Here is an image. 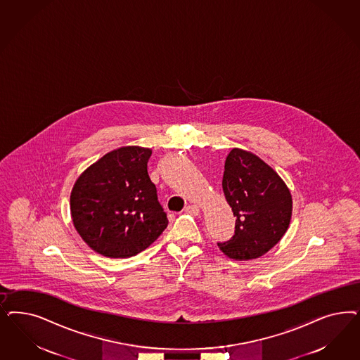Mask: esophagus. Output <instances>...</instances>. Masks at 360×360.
<instances>
[{
  "label": "esophagus",
  "instance_id": "1",
  "mask_svg": "<svg viewBox=\"0 0 360 360\" xmlns=\"http://www.w3.org/2000/svg\"><path fill=\"white\" fill-rule=\"evenodd\" d=\"M184 212L189 213V214L198 216V213H200V207H198V205H188V207H186V209H184Z\"/></svg>",
  "mask_w": 360,
  "mask_h": 360
}]
</instances>
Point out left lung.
I'll return each mask as SVG.
<instances>
[{
  "mask_svg": "<svg viewBox=\"0 0 360 360\" xmlns=\"http://www.w3.org/2000/svg\"><path fill=\"white\" fill-rule=\"evenodd\" d=\"M222 189L236 217L234 236L217 243L224 255L248 261L278 244L290 224L292 201L271 167L250 152L233 148L225 160Z\"/></svg>",
  "mask_w": 360,
  "mask_h": 360,
  "instance_id": "left-lung-1",
  "label": "left lung"
}]
</instances>
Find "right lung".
<instances>
[{
  "instance_id": "add662e5",
  "label": "right lung",
  "mask_w": 360,
  "mask_h": 360,
  "mask_svg": "<svg viewBox=\"0 0 360 360\" xmlns=\"http://www.w3.org/2000/svg\"><path fill=\"white\" fill-rule=\"evenodd\" d=\"M150 148L108 152L79 176L70 196L71 217L83 241L110 258L136 255L168 225L152 183Z\"/></svg>"
}]
</instances>
